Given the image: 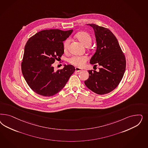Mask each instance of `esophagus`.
I'll list each match as a JSON object with an SVG mask.
<instances>
[{"label":"esophagus","instance_id":"esophagus-1","mask_svg":"<svg viewBox=\"0 0 148 148\" xmlns=\"http://www.w3.org/2000/svg\"><path fill=\"white\" fill-rule=\"evenodd\" d=\"M82 69H80V68H79V67H75V71L76 72H79L81 71Z\"/></svg>","mask_w":148,"mask_h":148}]
</instances>
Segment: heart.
Segmentation results:
<instances>
[{"instance_id":"obj_1","label":"heart","mask_w":148,"mask_h":148,"mask_svg":"<svg viewBox=\"0 0 148 148\" xmlns=\"http://www.w3.org/2000/svg\"><path fill=\"white\" fill-rule=\"evenodd\" d=\"M76 38L83 45L86 47L90 46L92 42V38L90 35L85 32H81L75 35ZM70 43V40L66 39L63 44V47L65 51L67 50L69 45ZM88 60V57L86 56H73L68 59V62L72 65L79 67L84 66L86 62Z\"/></svg>"}]
</instances>
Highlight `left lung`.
<instances>
[{
	"label": "left lung",
	"instance_id": "8db88e82",
	"mask_svg": "<svg viewBox=\"0 0 148 148\" xmlns=\"http://www.w3.org/2000/svg\"><path fill=\"white\" fill-rule=\"evenodd\" d=\"M88 25L94 29L97 42L95 53L90 62L94 66L97 64L101 67L99 72L88 70L90 75L84 83L96 94L103 95L119 84L126 69V59L118 40L110 29L95 24Z\"/></svg>",
	"mask_w": 148,
	"mask_h": 148
}]
</instances>
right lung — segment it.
Segmentation results:
<instances>
[{"label": "right lung", "mask_w": 148, "mask_h": 148, "mask_svg": "<svg viewBox=\"0 0 148 148\" xmlns=\"http://www.w3.org/2000/svg\"><path fill=\"white\" fill-rule=\"evenodd\" d=\"M73 30H43L30 38L24 47L21 69L25 81L40 95L52 96L62 89L75 71L72 65L54 71L52 66L64 52L63 41Z\"/></svg>", "instance_id": "1"}]
</instances>
